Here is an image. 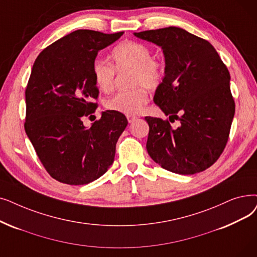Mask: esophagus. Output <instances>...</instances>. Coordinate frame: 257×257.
Returning a JSON list of instances; mask_svg holds the SVG:
<instances>
[{"mask_svg":"<svg viewBox=\"0 0 257 257\" xmlns=\"http://www.w3.org/2000/svg\"><path fill=\"white\" fill-rule=\"evenodd\" d=\"M127 119H128L129 122H132V121H135L137 119V116H135V115H127Z\"/></svg>","mask_w":257,"mask_h":257,"instance_id":"1","label":"esophagus"}]
</instances>
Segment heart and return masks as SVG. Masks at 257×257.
Instances as JSON below:
<instances>
[{"label": "heart", "mask_w": 257, "mask_h": 257, "mask_svg": "<svg viewBox=\"0 0 257 257\" xmlns=\"http://www.w3.org/2000/svg\"><path fill=\"white\" fill-rule=\"evenodd\" d=\"M151 49L148 45L137 41H126L117 45L111 52L112 64L96 60L93 63L92 71L96 86L105 93L114 89L116 71L130 70L129 84L131 89L120 91L110 97L106 102L109 110L128 115L138 114L148 102V89L158 88L165 75L163 62L151 57Z\"/></svg>", "instance_id": "heart-1"}]
</instances>
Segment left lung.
<instances>
[{"label": "left lung", "mask_w": 257, "mask_h": 257, "mask_svg": "<svg viewBox=\"0 0 257 257\" xmlns=\"http://www.w3.org/2000/svg\"><path fill=\"white\" fill-rule=\"evenodd\" d=\"M162 47L165 76L153 97L169 119L146 116V148L164 169L195 174L213 165L224 151L235 103L230 73L211 44L185 29L166 27L135 33ZM178 119L173 130L170 121Z\"/></svg>", "instance_id": "1"}]
</instances>
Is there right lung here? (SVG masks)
Instances as JSON below:
<instances>
[{
	"label": "right lung",
	"instance_id": "right-lung-1",
	"mask_svg": "<svg viewBox=\"0 0 257 257\" xmlns=\"http://www.w3.org/2000/svg\"><path fill=\"white\" fill-rule=\"evenodd\" d=\"M79 29L55 41L35 61L25 90V131L44 168L68 185L89 184L112 165L126 116L106 110L90 128L98 97L92 67L99 50L122 36Z\"/></svg>",
	"mask_w": 257,
	"mask_h": 257
}]
</instances>
